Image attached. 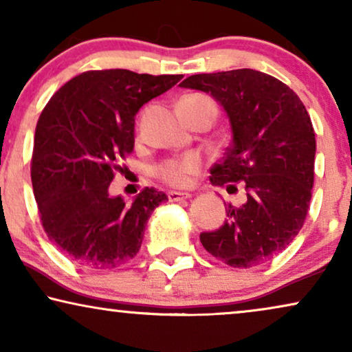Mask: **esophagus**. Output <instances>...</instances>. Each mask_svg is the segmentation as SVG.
<instances>
[{"label": "esophagus", "mask_w": 352, "mask_h": 352, "mask_svg": "<svg viewBox=\"0 0 352 352\" xmlns=\"http://www.w3.org/2000/svg\"><path fill=\"white\" fill-rule=\"evenodd\" d=\"M190 194L189 192H177V190H171L170 194H168V200L170 201H179V200H187L190 199Z\"/></svg>", "instance_id": "1"}]
</instances>
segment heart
<instances>
[{
  "label": "heart",
  "mask_w": 352,
  "mask_h": 352,
  "mask_svg": "<svg viewBox=\"0 0 352 352\" xmlns=\"http://www.w3.org/2000/svg\"><path fill=\"white\" fill-rule=\"evenodd\" d=\"M179 102H210L206 96L192 94L182 98ZM200 168V160L195 155H186L179 160H170L158 168V176L163 182L173 187H187L192 182V177L197 175Z\"/></svg>",
  "instance_id": "heart-1"
}]
</instances>
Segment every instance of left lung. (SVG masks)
<instances>
[{
    "instance_id": "1",
    "label": "left lung",
    "mask_w": 352,
    "mask_h": 352,
    "mask_svg": "<svg viewBox=\"0 0 352 352\" xmlns=\"http://www.w3.org/2000/svg\"><path fill=\"white\" fill-rule=\"evenodd\" d=\"M181 88L213 96L228 115L232 142L211 168L213 186L245 189L243 205H228V219L201 232L208 253L232 267L266 263L305 224L314 184L316 134L295 91L252 69L192 75Z\"/></svg>"
}]
</instances>
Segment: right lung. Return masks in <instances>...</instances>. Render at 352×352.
<instances>
[{"mask_svg": "<svg viewBox=\"0 0 352 352\" xmlns=\"http://www.w3.org/2000/svg\"><path fill=\"white\" fill-rule=\"evenodd\" d=\"M182 75L124 69L85 72L62 86L38 118L32 184L43 229L62 253L91 269L136 256L152 211L168 200L146 187L126 204L110 197L120 160L134 147V117Z\"/></svg>", "mask_w": 352, "mask_h": 352, "instance_id": "1", "label": "right lung"}]
</instances>
